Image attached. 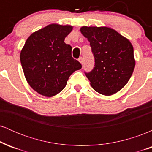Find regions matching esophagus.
Listing matches in <instances>:
<instances>
[{
    "mask_svg": "<svg viewBox=\"0 0 152 152\" xmlns=\"http://www.w3.org/2000/svg\"><path fill=\"white\" fill-rule=\"evenodd\" d=\"M78 61L81 63V64H83V58H82L81 57V58H78Z\"/></svg>",
    "mask_w": 152,
    "mask_h": 152,
    "instance_id": "1",
    "label": "esophagus"
}]
</instances>
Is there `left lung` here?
I'll return each instance as SVG.
<instances>
[{
	"instance_id": "8db88e82",
	"label": "left lung",
	"mask_w": 152,
	"mask_h": 152,
	"mask_svg": "<svg viewBox=\"0 0 152 152\" xmlns=\"http://www.w3.org/2000/svg\"><path fill=\"white\" fill-rule=\"evenodd\" d=\"M90 42L95 66L86 73L92 88L104 96L117 93L128 83L135 67L133 46L128 38L106 26H82Z\"/></svg>"
}]
</instances>
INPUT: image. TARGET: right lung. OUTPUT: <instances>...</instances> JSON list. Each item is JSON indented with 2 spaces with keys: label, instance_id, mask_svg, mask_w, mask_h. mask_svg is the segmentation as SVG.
Returning a JSON list of instances; mask_svg holds the SVG:
<instances>
[{
  "label": "right lung",
  "instance_id": "1",
  "mask_svg": "<svg viewBox=\"0 0 152 152\" xmlns=\"http://www.w3.org/2000/svg\"><path fill=\"white\" fill-rule=\"evenodd\" d=\"M73 26L51 23L28 38L20 54L24 76L34 91L54 96L65 88L69 76L81 69L71 56V46L65 38Z\"/></svg>",
  "mask_w": 152,
  "mask_h": 152
}]
</instances>
